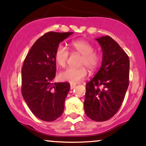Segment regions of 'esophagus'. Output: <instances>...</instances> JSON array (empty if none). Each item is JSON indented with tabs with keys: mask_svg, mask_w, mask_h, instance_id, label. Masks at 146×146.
Here are the masks:
<instances>
[{
	"mask_svg": "<svg viewBox=\"0 0 146 146\" xmlns=\"http://www.w3.org/2000/svg\"><path fill=\"white\" fill-rule=\"evenodd\" d=\"M75 86H76V84H74V83H70V89L72 90L74 88H75Z\"/></svg>",
	"mask_w": 146,
	"mask_h": 146,
	"instance_id": "34e87169",
	"label": "esophagus"
}]
</instances>
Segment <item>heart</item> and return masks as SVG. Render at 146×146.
Listing matches in <instances>:
<instances>
[{"label":"heart","instance_id":"obj_1","mask_svg":"<svg viewBox=\"0 0 146 146\" xmlns=\"http://www.w3.org/2000/svg\"><path fill=\"white\" fill-rule=\"evenodd\" d=\"M72 50L82 55L81 65L86 66L90 71L93 72L99 67L101 58L98 54L95 53L94 47L90 42L86 40H75L70 43ZM69 57V52L62 45H58L54 53L56 63L60 67H65ZM88 74L85 68H68L59 74V78L63 81L71 83H78L86 77Z\"/></svg>","mask_w":146,"mask_h":146}]
</instances>
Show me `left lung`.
Instances as JSON below:
<instances>
[{
	"mask_svg": "<svg viewBox=\"0 0 146 146\" xmlns=\"http://www.w3.org/2000/svg\"><path fill=\"white\" fill-rule=\"evenodd\" d=\"M96 40L103 51L102 63L99 72L86 85L84 110L92 120L105 121L117 112L123 101L129 86L130 60L110 36Z\"/></svg>",
	"mask_w": 146,
	"mask_h": 146,
	"instance_id": "8db88e82",
	"label": "left lung"
}]
</instances>
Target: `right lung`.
Masks as SVG:
<instances>
[{
  "label": "right lung",
  "instance_id": "right-lung-1",
  "mask_svg": "<svg viewBox=\"0 0 146 146\" xmlns=\"http://www.w3.org/2000/svg\"><path fill=\"white\" fill-rule=\"evenodd\" d=\"M72 34L47 32L34 42L24 60L23 97L34 115L45 121L56 120L64 110L70 85L52 83L56 71L54 53L60 42Z\"/></svg>",
  "mask_w": 146,
  "mask_h": 146
}]
</instances>
